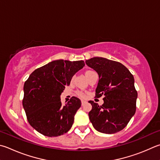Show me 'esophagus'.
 I'll list each match as a JSON object with an SVG mask.
<instances>
[{"label": "esophagus", "instance_id": "obj_1", "mask_svg": "<svg viewBox=\"0 0 160 160\" xmlns=\"http://www.w3.org/2000/svg\"><path fill=\"white\" fill-rule=\"evenodd\" d=\"M85 103H86V101H83V100L81 101V103H82V105H84V104H85Z\"/></svg>", "mask_w": 160, "mask_h": 160}]
</instances>
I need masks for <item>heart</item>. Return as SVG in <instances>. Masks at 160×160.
Segmentation results:
<instances>
[{"instance_id":"obj_1","label":"heart","mask_w":160,"mask_h":160,"mask_svg":"<svg viewBox=\"0 0 160 160\" xmlns=\"http://www.w3.org/2000/svg\"><path fill=\"white\" fill-rule=\"evenodd\" d=\"M94 72V71H87L85 72V75H86V76L88 77V75H89L90 73H91V72ZM77 95L78 96V97H82V98H83V97H85V93L82 92H81V91H78V92H77Z\"/></svg>"}]
</instances>
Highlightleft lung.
Here are the masks:
<instances>
[{
    "label": "left lung",
    "instance_id": "obj_1",
    "mask_svg": "<svg viewBox=\"0 0 160 160\" xmlns=\"http://www.w3.org/2000/svg\"><path fill=\"white\" fill-rule=\"evenodd\" d=\"M85 63L99 77L95 97L104 96L102 106L89 101L92 106L90 122L99 132L110 134L120 132L136 112L138 94L133 75L121 63L106 58L93 57Z\"/></svg>",
    "mask_w": 160,
    "mask_h": 160
}]
</instances>
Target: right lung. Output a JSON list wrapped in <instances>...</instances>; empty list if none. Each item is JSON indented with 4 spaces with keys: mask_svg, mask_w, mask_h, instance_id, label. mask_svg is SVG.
<instances>
[{
    "mask_svg": "<svg viewBox=\"0 0 160 160\" xmlns=\"http://www.w3.org/2000/svg\"><path fill=\"white\" fill-rule=\"evenodd\" d=\"M84 61L56 60L35 70L24 85L22 104L28 123L42 135L54 137L68 132L81 101L75 97L62 106L60 95Z\"/></svg>",
    "mask_w": 160,
    "mask_h": 160,
    "instance_id": "right-lung-1",
    "label": "right lung"
}]
</instances>
